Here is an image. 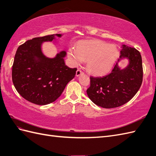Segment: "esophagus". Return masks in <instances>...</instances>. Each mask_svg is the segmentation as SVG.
Segmentation results:
<instances>
[{"label": "esophagus", "instance_id": "obj_1", "mask_svg": "<svg viewBox=\"0 0 156 156\" xmlns=\"http://www.w3.org/2000/svg\"><path fill=\"white\" fill-rule=\"evenodd\" d=\"M83 73L81 70H80V69H77V71H76V76H77V77H78V76H79V75H81V74H83Z\"/></svg>", "mask_w": 156, "mask_h": 156}]
</instances>
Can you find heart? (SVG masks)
Returning a JSON list of instances; mask_svg holds the SVG:
<instances>
[{
	"instance_id": "heart-1",
	"label": "heart",
	"mask_w": 156,
	"mask_h": 156,
	"mask_svg": "<svg viewBox=\"0 0 156 156\" xmlns=\"http://www.w3.org/2000/svg\"><path fill=\"white\" fill-rule=\"evenodd\" d=\"M68 55L75 64L87 61L89 71L101 75L111 70L119 57V50L115 45L107 44L101 40L82 41L76 49H69Z\"/></svg>"
}]
</instances>
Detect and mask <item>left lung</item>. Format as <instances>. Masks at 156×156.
Masks as SVG:
<instances>
[{"mask_svg": "<svg viewBox=\"0 0 156 156\" xmlns=\"http://www.w3.org/2000/svg\"><path fill=\"white\" fill-rule=\"evenodd\" d=\"M120 58L129 59L124 69L116 64L111 73L103 77H90V85L87 90L94 104L105 108L119 107L131 100L141 87L143 79L142 61L137 49L122 45Z\"/></svg>", "mask_w": 156, "mask_h": 156, "instance_id": "1", "label": "left lung"}]
</instances>
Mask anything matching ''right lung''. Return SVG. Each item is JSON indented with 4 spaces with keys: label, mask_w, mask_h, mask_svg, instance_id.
<instances>
[{
    "label": "right lung",
    "mask_w": 156,
    "mask_h": 156,
    "mask_svg": "<svg viewBox=\"0 0 156 156\" xmlns=\"http://www.w3.org/2000/svg\"><path fill=\"white\" fill-rule=\"evenodd\" d=\"M62 36L58 34L34 37L17 49L12 66V82L18 93L32 103L45 105L54 102L76 74L77 68L67 67L64 62L66 51L50 58L41 50L42 43Z\"/></svg>",
    "instance_id": "obj_1"
}]
</instances>
